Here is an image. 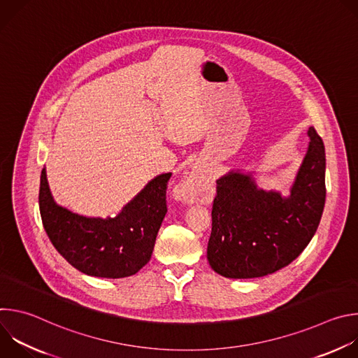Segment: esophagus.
<instances>
[{"label": "esophagus", "instance_id": "esophagus-1", "mask_svg": "<svg viewBox=\"0 0 358 358\" xmlns=\"http://www.w3.org/2000/svg\"><path fill=\"white\" fill-rule=\"evenodd\" d=\"M196 180H198V176H191L189 178H187L181 185L177 187L176 196L182 201H191V189L196 184Z\"/></svg>", "mask_w": 358, "mask_h": 358}]
</instances>
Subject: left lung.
<instances>
[{
    "label": "left lung",
    "instance_id": "1",
    "mask_svg": "<svg viewBox=\"0 0 358 358\" xmlns=\"http://www.w3.org/2000/svg\"><path fill=\"white\" fill-rule=\"evenodd\" d=\"M308 136L309 148L289 196L259 188L241 171L217 180L207 258L221 276H266L293 262L312 241L324 210L326 155L315 127Z\"/></svg>",
    "mask_w": 358,
    "mask_h": 358
}]
</instances>
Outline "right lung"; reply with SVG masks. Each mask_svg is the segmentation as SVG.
I'll return each mask as SVG.
<instances>
[{
  "label": "right lung",
  "instance_id": "1",
  "mask_svg": "<svg viewBox=\"0 0 358 358\" xmlns=\"http://www.w3.org/2000/svg\"><path fill=\"white\" fill-rule=\"evenodd\" d=\"M171 173L152 178L115 217L87 218L54 201L42 169L39 211L43 228L62 257L78 271L119 279L137 273L151 258L167 214L166 189Z\"/></svg>",
  "mask_w": 358,
  "mask_h": 358
}]
</instances>
